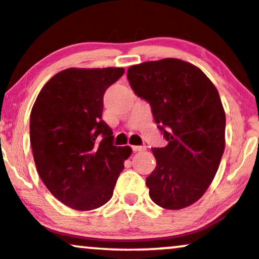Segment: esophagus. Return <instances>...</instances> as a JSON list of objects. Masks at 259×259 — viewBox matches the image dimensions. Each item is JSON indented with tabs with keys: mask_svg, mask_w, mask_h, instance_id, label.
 Returning <instances> with one entry per match:
<instances>
[{
	"mask_svg": "<svg viewBox=\"0 0 259 259\" xmlns=\"http://www.w3.org/2000/svg\"><path fill=\"white\" fill-rule=\"evenodd\" d=\"M132 149H133V151H135V153H138V151H144L145 147H142V145H133Z\"/></svg>",
	"mask_w": 259,
	"mask_h": 259,
	"instance_id": "34e87169",
	"label": "esophagus"
}]
</instances>
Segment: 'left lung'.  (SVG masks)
I'll list each match as a JSON object with an SVG mask.
<instances>
[{
    "mask_svg": "<svg viewBox=\"0 0 259 259\" xmlns=\"http://www.w3.org/2000/svg\"><path fill=\"white\" fill-rule=\"evenodd\" d=\"M127 77L151 105L168 142L153 149L156 167L147 177L149 195L162 208L188 207L208 189L226 148V112L217 88L197 66L176 58L131 66Z\"/></svg>",
    "mask_w": 259,
    "mask_h": 259,
    "instance_id": "1",
    "label": "left lung"
}]
</instances>
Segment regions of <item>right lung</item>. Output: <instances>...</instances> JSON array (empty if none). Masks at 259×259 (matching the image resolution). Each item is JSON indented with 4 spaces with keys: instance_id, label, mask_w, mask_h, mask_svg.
I'll list each match as a JSON object with an SVG mask.
<instances>
[{
    "instance_id": "right-lung-1",
    "label": "right lung",
    "mask_w": 259,
    "mask_h": 259,
    "mask_svg": "<svg viewBox=\"0 0 259 259\" xmlns=\"http://www.w3.org/2000/svg\"><path fill=\"white\" fill-rule=\"evenodd\" d=\"M123 72L65 69L42 87L32 106L30 143L38 176L70 208L105 205L132 153L130 147L112 145V130L102 120L105 91Z\"/></svg>"
}]
</instances>
